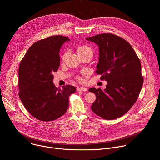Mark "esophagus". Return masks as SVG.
I'll return each instance as SVG.
<instances>
[{"instance_id": "34e87169", "label": "esophagus", "mask_w": 160, "mask_h": 160, "mask_svg": "<svg viewBox=\"0 0 160 160\" xmlns=\"http://www.w3.org/2000/svg\"><path fill=\"white\" fill-rule=\"evenodd\" d=\"M77 90L78 91H88V89L84 87H80V88H78Z\"/></svg>"}]
</instances>
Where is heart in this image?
Wrapping results in <instances>:
<instances>
[{"instance_id":"b5f03b06","label":"heart","mask_w":160,"mask_h":160,"mask_svg":"<svg viewBox=\"0 0 160 160\" xmlns=\"http://www.w3.org/2000/svg\"><path fill=\"white\" fill-rule=\"evenodd\" d=\"M77 52L79 57L82 56H85V55H90L91 56H93V50L91 49V47H89L88 45H80L77 48ZM67 52H65L63 56H62V60H64L66 56H67Z\"/></svg>"}]
</instances>
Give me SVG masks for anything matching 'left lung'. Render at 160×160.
<instances>
[{
  "instance_id": "8db88e82",
  "label": "left lung",
  "mask_w": 160,
  "mask_h": 160,
  "mask_svg": "<svg viewBox=\"0 0 160 160\" xmlns=\"http://www.w3.org/2000/svg\"><path fill=\"white\" fill-rule=\"evenodd\" d=\"M98 46L99 58L96 72L108 82L106 89L91 88L96 100L91 110L107 120L119 118L136 102L143 78L141 65L128 41L112 33H101L86 38Z\"/></svg>"
}]
</instances>
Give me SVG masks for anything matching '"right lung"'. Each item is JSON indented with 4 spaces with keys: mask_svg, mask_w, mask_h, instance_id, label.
<instances>
[{
    "mask_svg": "<svg viewBox=\"0 0 160 160\" xmlns=\"http://www.w3.org/2000/svg\"><path fill=\"white\" fill-rule=\"evenodd\" d=\"M70 39L54 36L39 40L28 50L19 67V96L27 111L38 120L52 121L65 114L73 86L56 88L53 72L60 67V50Z\"/></svg>",
    "mask_w": 160,
    "mask_h": 160,
    "instance_id": "obj_1",
    "label": "right lung"
}]
</instances>
